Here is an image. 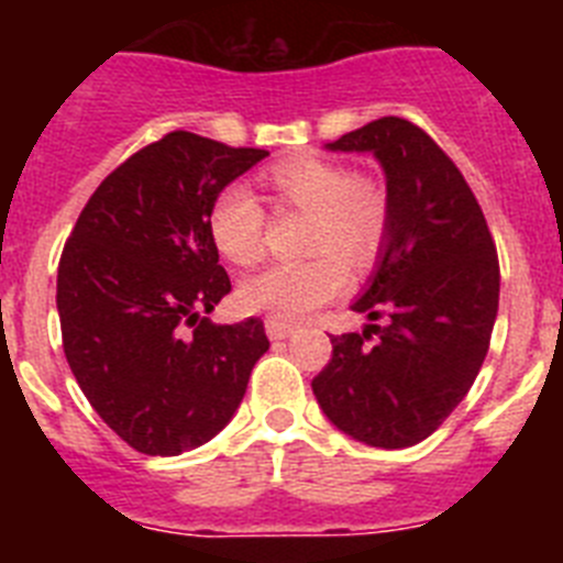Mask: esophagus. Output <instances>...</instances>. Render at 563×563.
Segmentation results:
<instances>
[{"instance_id": "esophagus-1", "label": "esophagus", "mask_w": 563, "mask_h": 563, "mask_svg": "<svg viewBox=\"0 0 563 563\" xmlns=\"http://www.w3.org/2000/svg\"><path fill=\"white\" fill-rule=\"evenodd\" d=\"M265 330L271 335V341H285V338H290L296 332V327L287 324V321H278V318H267Z\"/></svg>"}]
</instances>
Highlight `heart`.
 I'll use <instances>...</instances> for the list:
<instances>
[{
  "mask_svg": "<svg viewBox=\"0 0 563 563\" xmlns=\"http://www.w3.org/2000/svg\"><path fill=\"white\" fill-rule=\"evenodd\" d=\"M265 188L278 211L310 217L298 265H271L239 285V305L278 321H298L346 287V271L366 273L389 231V194L346 163L298 154L265 172ZM267 213L247 188L228 186L208 208L213 247L231 265H253L265 251ZM344 265L341 266L340 262Z\"/></svg>",
  "mask_w": 563,
  "mask_h": 563,
  "instance_id": "heart-1",
  "label": "heart"
}]
</instances>
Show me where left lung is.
Here are the masks:
<instances>
[{"mask_svg":"<svg viewBox=\"0 0 563 563\" xmlns=\"http://www.w3.org/2000/svg\"><path fill=\"white\" fill-rule=\"evenodd\" d=\"M327 148L375 154L391 211L369 287L352 305L372 324L330 338L312 395L343 434L409 449L440 429L482 369L499 310L494 236L460 168L411 121L389 114Z\"/></svg>","mask_w":563,"mask_h":563,"instance_id":"1","label":"left lung"}]
</instances>
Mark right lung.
Listing matches in <instances>:
<instances>
[{
  "mask_svg": "<svg viewBox=\"0 0 563 563\" xmlns=\"http://www.w3.org/2000/svg\"><path fill=\"white\" fill-rule=\"evenodd\" d=\"M265 157L168 132L96 188L64 245V355L89 406L141 454L177 456L220 434L271 346L258 318H206L231 292L208 208Z\"/></svg>",
  "mask_w": 563,
  "mask_h": 563,
  "instance_id": "right-lung-1",
  "label": "right lung"
}]
</instances>
